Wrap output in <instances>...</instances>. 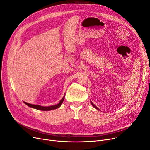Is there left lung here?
I'll use <instances>...</instances> for the list:
<instances>
[{
    "label": "left lung",
    "instance_id": "1",
    "mask_svg": "<svg viewBox=\"0 0 150 150\" xmlns=\"http://www.w3.org/2000/svg\"><path fill=\"white\" fill-rule=\"evenodd\" d=\"M91 104H92V106H93L94 108H96V109H97V110H99V108H98V107H96V106H95V105H94V104H93V103H92V101H91Z\"/></svg>",
    "mask_w": 150,
    "mask_h": 150
}]
</instances>
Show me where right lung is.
<instances>
[{
  "label": "right lung",
  "mask_w": 150,
  "mask_h": 150,
  "mask_svg": "<svg viewBox=\"0 0 150 150\" xmlns=\"http://www.w3.org/2000/svg\"><path fill=\"white\" fill-rule=\"evenodd\" d=\"M64 97H65V95L64 96V97L62 98V99L59 101V103L56 104V105H52V106H40V105H38V104H29V103H28L24 102V103L26 104L27 106H28L29 107H30V108H33L34 109H36V110H41V111H51V110H56V109H57L59 108L61 106L63 101H64Z\"/></svg>",
  "instance_id": "add662e5"
}]
</instances>
